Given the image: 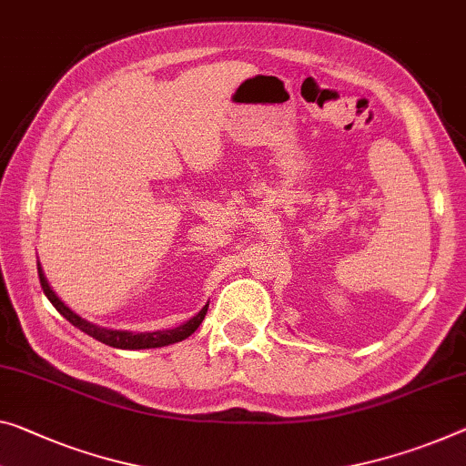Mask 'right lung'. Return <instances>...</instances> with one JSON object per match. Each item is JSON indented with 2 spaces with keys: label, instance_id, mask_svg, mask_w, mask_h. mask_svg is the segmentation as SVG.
<instances>
[{
  "label": "right lung",
  "instance_id": "1",
  "mask_svg": "<svg viewBox=\"0 0 466 466\" xmlns=\"http://www.w3.org/2000/svg\"><path fill=\"white\" fill-rule=\"evenodd\" d=\"M39 270V281H41V289L46 293L49 302L54 304L56 310H58L68 323H73L76 329H81L87 335H91L93 339L106 343V346L112 348H120V350H146V348H162V346H170V343L183 341L187 339L189 335L196 331V329L202 325V320L208 312V304H206L202 310H199L196 317L189 319L187 323L178 325L175 329H167V331H152V333H133V331H114V329H106V327H97L78 317L76 312L70 310V308L62 302V299L56 296V291L49 288L46 275H43L41 264H37Z\"/></svg>",
  "mask_w": 466,
  "mask_h": 466
}]
</instances>
